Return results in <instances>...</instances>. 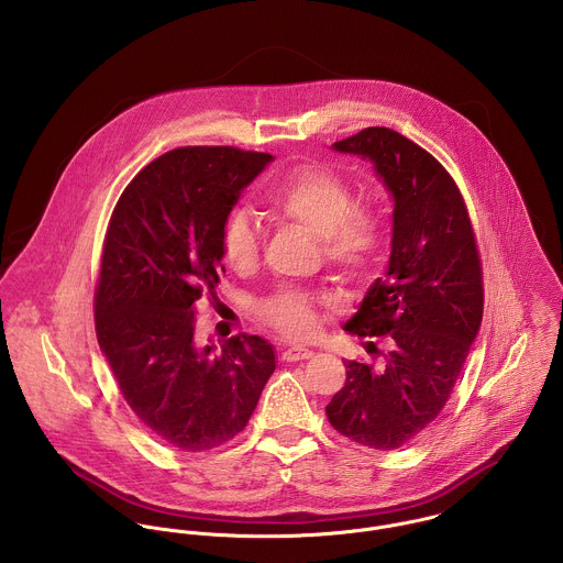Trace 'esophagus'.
<instances>
[{"label":"esophagus","mask_w":563,"mask_h":563,"mask_svg":"<svg viewBox=\"0 0 563 563\" xmlns=\"http://www.w3.org/2000/svg\"><path fill=\"white\" fill-rule=\"evenodd\" d=\"M312 358V352L306 347H288L282 352V361L286 363H297V361H308Z\"/></svg>","instance_id":"obj_1"}]
</instances>
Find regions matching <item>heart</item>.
Instances as JSON below:
<instances>
[{
  "label": "heart",
  "instance_id": "obj_1",
  "mask_svg": "<svg viewBox=\"0 0 563 563\" xmlns=\"http://www.w3.org/2000/svg\"><path fill=\"white\" fill-rule=\"evenodd\" d=\"M271 209L308 233L317 235L325 262L343 275L356 277L374 262L382 242V218L374 205L354 202L345 179L321 166H303L268 194ZM222 260L240 275H249L260 260V235L246 213H231L220 233ZM321 297L279 288L260 303V317L290 339L317 332Z\"/></svg>",
  "mask_w": 563,
  "mask_h": 563
}]
</instances>
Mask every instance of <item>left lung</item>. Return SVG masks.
Wrapping results in <instances>:
<instances>
[{"label":"left lung","instance_id":"left-lung-1","mask_svg":"<svg viewBox=\"0 0 563 563\" xmlns=\"http://www.w3.org/2000/svg\"><path fill=\"white\" fill-rule=\"evenodd\" d=\"M332 148L369 159L395 205L386 275L345 323L388 336L390 352L377 369L347 361L325 412L352 441L395 450L437 419L465 365L483 319L481 257L461 191L421 146L369 126Z\"/></svg>","mask_w":563,"mask_h":563}]
</instances>
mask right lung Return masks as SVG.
Instances as JSON below:
<instances>
[{"mask_svg": "<svg viewBox=\"0 0 563 563\" xmlns=\"http://www.w3.org/2000/svg\"><path fill=\"white\" fill-rule=\"evenodd\" d=\"M273 157L175 148L122 191L104 238L93 312L98 345L137 419L166 445L202 452L244 430L275 372L273 345L194 343L196 301L220 282V233L240 191Z\"/></svg>", "mask_w": 563, "mask_h": 563, "instance_id": "1", "label": "right lung"}]
</instances>
